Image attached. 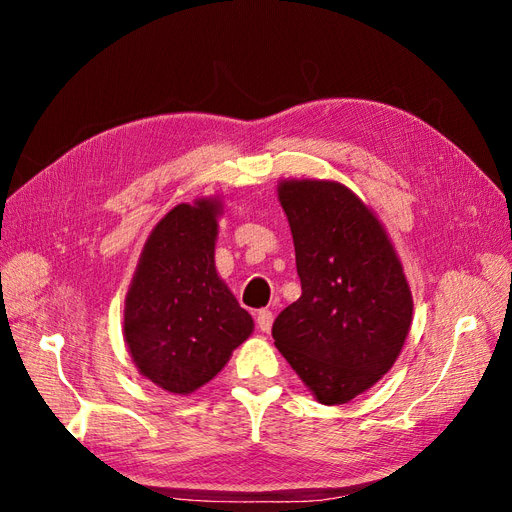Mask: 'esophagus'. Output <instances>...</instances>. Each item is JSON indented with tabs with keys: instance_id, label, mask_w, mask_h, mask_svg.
Instances as JSON below:
<instances>
[{
	"instance_id": "obj_1",
	"label": "esophagus",
	"mask_w": 512,
	"mask_h": 512,
	"mask_svg": "<svg viewBox=\"0 0 512 512\" xmlns=\"http://www.w3.org/2000/svg\"><path fill=\"white\" fill-rule=\"evenodd\" d=\"M256 324H258V329L262 333H269L271 327H273V312H271V309H260V312L256 314Z\"/></svg>"
}]
</instances>
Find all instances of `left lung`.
I'll use <instances>...</instances> for the list:
<instances>
[{"instance_id": "8db88e82", "label": "left lung", "mask_w": 512, "mask_h": 512, "mask_svg": "<svg viewBox=\"0 0 512 512\" xmlns=\"http://www.w3.org/2000/svg\"><path fill=\"white\" fill-rule=\"evenodd\" d=\"M301 297L273 322L275 346L324 406L348 404L393 367L412 292L384 226L346 185L286 179Z\"/></svg>"}]
</instances>
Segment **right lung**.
I'll list each match as a JSON object with an SVG mask.
<instances>
[{
	"label": "right lung",
	"instance_id": "right-lung-1",
	"mask_svg": "<svg viewBox=\"0 0 512 512\" xmlns=\"http://www.w3.org/2000/svg\"><path fill=\"white\" fill-rule=\"evenodd\" d=\"M220 198L177 205L151 230L123 309L136 369L173 395L194 393L254 331L215 271Z\"/></svg>",
	"mask_w": 512,
	"mask_h": 512
}]
</instances>
